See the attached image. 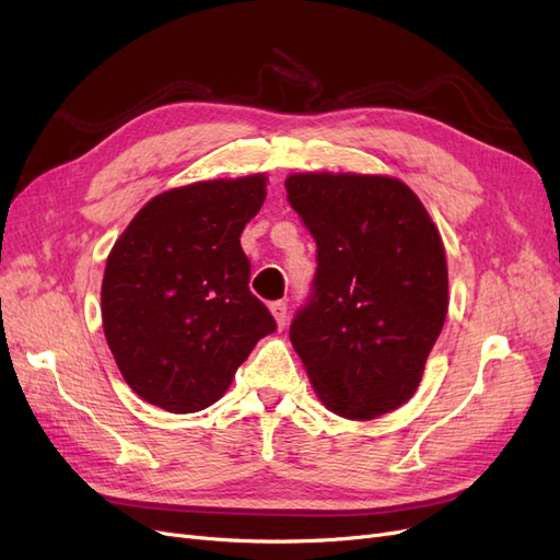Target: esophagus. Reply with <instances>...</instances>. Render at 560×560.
Here are the masks:
<instances>
[{"mask_svg": "<svg viewBox=\"0 0 560 560\" xmlns=\"http://www.w3.org/2000/svg\"><path fill=\"white\" fill-rule=\"evenodd\" d=\"M268 308H270V313H273L278 327L282 329L287 325V303L284 301H273Z\"/></svg>", "mask_w": 560, "mask_h": 560, "instance_id": "34e87169", "label": "esophagus"}]
</instances>
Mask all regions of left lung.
I'll list each match as a JSON object with an SVG mask.
<instances>
[{"label": "left lung", "instance_id": "left-lung-1", "mask_svg": "<svg viewBox=\"0 0 560 560\" xmlns=\"http://www.w3.org/2000/svg\"><path fill=\"white\" fill-rule=\"evenodd\" d=\"M284 189L317 245L311 294L290 327L315 393L350 420L399 409L448 311L442 235L393 177L306 173Z\"/></svg>", "mask_w": 560, "mask_h": 560}]
</instances>
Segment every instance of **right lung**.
<instances>
[{
    "mask_svg": "<svg viewBox=\"0 0 560 560\" xmlns=\"http://www.w3.org/2000/svg\"><path fill=\"white\" fill-rule=\"evenodd\" d=\"M264 198V175L179 186L151 198L112 247L103 327L126 383L149 404L208 409L278 329L249 292L241 247Z\"/></svg>",
    "mask_w": 560,
    "mask_h": 560,
    "instance_id": "obj_1",
    "label": "right lung"
}]
</instances>
